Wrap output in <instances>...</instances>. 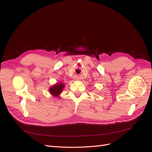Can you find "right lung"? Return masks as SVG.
<instances>
[{
    "instance_id": "1",
    "label": "right lung",
    "mask_w": 152,
    "mask_h": 152,
    "mask_svg": "<svg viewBox=\"0 0 152 152\" xmlns=\"http://www.w3.org/2000/svg\"><path fill=\"white\" fill-rule=\"evenodd\" d=\"M64 87V83L60 82L57 83L49 88V92L52 95L54 96H58V95L62 93Z\"/></svg>"
}]
</instances>
